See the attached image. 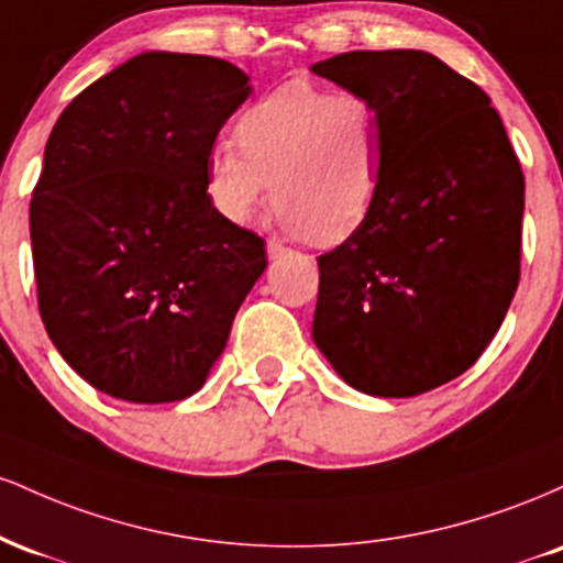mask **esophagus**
Instances as JSON below:
<instances>
[{
	"label": "esophagus",
	"instance_id": "obj_1",
	"mask_svg": "<svg viewBox=\"0 0 563 563\" xmlns=\"http://www.w3.org/2000/svg\"><path fill=\"white\" fill-rule=\"evenodd\" d=\"M283 254H288L286 245L277 243V241H269V243H267V256H269V260H280Z\"/></svg>",
	"mask_w": 563,
	"mask_h": 563
}]
</instances>
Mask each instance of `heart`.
Masks as SVG:
<instances>
[{"mask_svg": "<svg viewBox=\"0 0 563 563\" xmlns=\"http://www.w3.org/2000/svg\"><path fill=\"white\" fill-rule=\"evenodd\" d=\"M232 142L206 164V196L224 222L249 224L269 190L288 235L335 243L376 203L384 126L363 92L286 84L238 115Z\"/></svg>", "mask_w": 563, "mask_h": 563, "instance_id": "heart-1", "label": "heart"}]
</instances>
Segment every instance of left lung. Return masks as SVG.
Here are the masks:
<instances>
[{
	"mask_svg": "<svg viewBox=\"0 0 563 563\" xmlns=\"http://www.w3.org/2000/svg\"><path fill=\"white\" fill-rule=\"evenodd\" d=\"M312 74L378 106L371 214L318 256L312 339L373 397H416L466 373L519 286L525 174L489 97L421 49L335 55Z\"/></svg>",
	"mask_w": 563,
	"mask_h": 563,
	"instance_id": "1",
	"label": "left lung"
}]
</instances>
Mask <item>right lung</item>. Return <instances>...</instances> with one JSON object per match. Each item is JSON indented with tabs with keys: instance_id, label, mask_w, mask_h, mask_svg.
Instances as JSON below:
<instances>
[{
	"instance_id": "obj_1",
	"label": "right lung",
	"mask_w": 563,
	"mask_h": 563,
	"mask_svg": "<svg viewBox=\"0 0 563 563\" xmlns=\"http://www.w3.org/2000/svg\"><path fill=\"white\" fill-rule=\"evenodd\" d=\"M249 95L228 60L142 53L57 119L31 198L38 314L95 389L177 402L228 344L267 256L211 209L206 164Z\"/></svg>"
}]
</instances>
